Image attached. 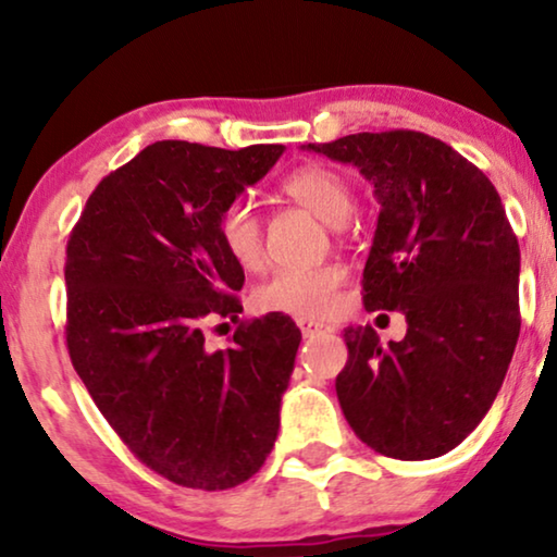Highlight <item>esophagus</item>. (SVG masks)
Returning a JSON list of instances; mask_svg holds the SVG:
<instances>
[{
    "label": "esophagus",
    "instance_id": "1",
    "mask_svg": "<svg viewBox=\"0 0 557 557\" xmlns=\"http://www.w3.org/2000/svg\"><path fill=\"white\" fill-rule=\"evenodd\" d=\"M299 330H301L304 337H319V334L332 332L326 324H322V322H311V319H299Z\"/></svg>",
    "mask_w": 557,
    "mask_h": 557
}]
</instances>
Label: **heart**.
Instances as JSON below:
<instances>
[{"instance_id":"obj_1","label":"heart","mask_w":557,"mask_h":557,"mask_svg":"<svg viewBox=\"0 0 557 557\" xmlns=\"http://www.w3.org/2000/svg\"><path fill=\"white\" fill-rule=\"evenodd\" d=\"M288 200L304 205L330 225H345L355 210V189L345 174L324 164H307L281 182ZM220 243L243 271H258L265 261L261 218L248 202H231L220 215ZM345 281L339 265L326 263L314 269H281L256 288L253 301L261 311H281L296 317H324L337 304Z\"/></svg>"}]
</instances>
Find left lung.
<instances>
[{
	"mask_svg": "<svg viewBox=\"0 0 557 557\" xmlns=\"http://www.w3.org/2000/svg\"><path fill=\"white\" fill-rule=\"evenodd\" d=\"M352 164L380 215L362 273L368 311H403L408 332L380 345L347 326L337 398L377 454L423 461L451 451L492 408L520 337V246L482 170L421 132L307 144Z\"/></svg>",
	"mask_w": 557,
	"mask_h": 557,
	"instance_id": "1",
	"label": "left lung"
}]
</instances>
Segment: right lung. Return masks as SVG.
Segmentation results:
<instances>
[{"label":"right lung","mask_w":557,"mask_h":557,"mask_svg":"<svg viewBox=\"0 0 557 557\" xmlns=\"http://www.w3.org/2000/svg\"><path fill=\"white\" fill-rule=\"evenodd\" d=\"M286 147L157 141L98 182L67 240V352L132 454L189 490H231L263 467L301 332L271 311L231 349L210 319H238L240 265L220 215Z\"/></svg>","instance_id":"obj_1"}]
</instances>
